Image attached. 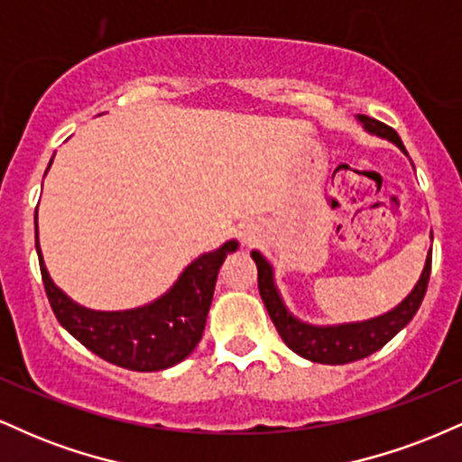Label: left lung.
Masks as SVG:
<instances>
[{
  "label": "left lung",
  "instance_id": "8db88e82",
  "mask_svg": "<svg viewBox=\"0 0 462 462\" xmlns=\"http://www.w3.org/2000/svg\"><path fill=\"white\" fill-rule=\"evenodd\" d=\"M356 119L363 124L365 132L380 136V139L391 141L406 153L404 143H402L393 128H389V125L380 124V121L365 115H358ZM252 258L258 267V291H261V298L264 301V306H267V312L269 317H272L275 330L282 337L286 346L293 349L295 354H300L301 358L310 360V363L346 365L354 363V360L367 358L369 354L378 352V349L384 347L397 332L404 330L408 321L415 317V312L419 310V306H421L423 301V295H426L428 280H430L432 247L430 252H428L426 263H423V272L419 275L417 284L412 286L411 293H408L395 309L386 310L384 315L371 317V319L337 323V326H315V323H306L298 319V317L289 310V306L284 304L282 295H280L272 263H269L258 249H254Z\"/></svg>",
  "mask_w": 462,
  "mask_h": 462
}]
</instances>
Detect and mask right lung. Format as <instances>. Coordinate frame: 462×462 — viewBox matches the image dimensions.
<instances>
[{
    "instance_id": "right-lung-1",
    "label": "right lung",
    "mask_w": 462,
    "mask_h": 462,
    "mask_svg": "<svg viewBox=\"0 0 462 462\" xmlns=\"http://www.w3.org/2000/svg\"><path fill=\"white\" fill-rule=\"evenodd\" d=\"M34 226L41 275L56 319L99 358L130 371L169 369L198 347L213 301L217 273L227 254L238 249L236 241H227L215 252L201 254L180 273L167 293L150 304L130 310H91L73 301L51 280L39 245L36 215Z\"/></svg>"
}]
</instances>
